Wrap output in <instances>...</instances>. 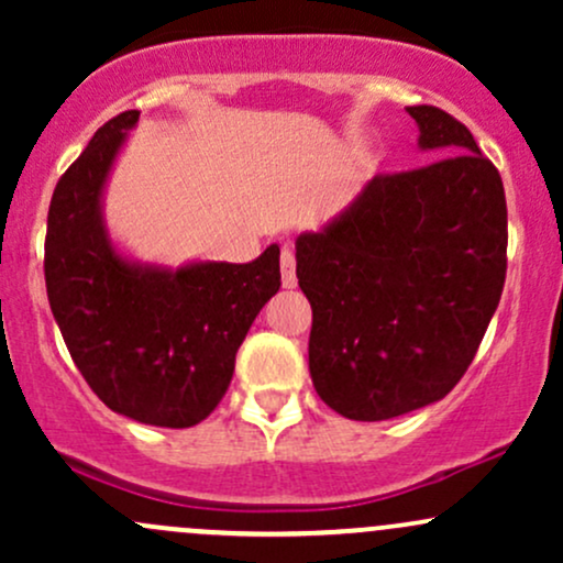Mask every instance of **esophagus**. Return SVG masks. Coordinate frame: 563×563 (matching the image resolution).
Masks as SVG:
<instances>
[{"label":"esophagus","instance_id":"1","mask_svg":"<svg viewBox=\"0 0 563 563\" xmlns=\"http://www.w3.org/2000/svg\"><path fill=\"white\" fill-rule=\"evenodd\" d=\"M280 275H283V286L286 288L296 286V256L290 245H283L280 251Z\"/></svg>","mask_w":563,"mask_h":563}]
</instances>
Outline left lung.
I'll list each match as a JSON object with an SVG mask.
<instances>
[{"mask_svg": "<svg viewBox=\"0 0 563 563\" xmlns=\"http://www.w3.org/2000/svg\"><path fill=\"white\" fill-rule=\"evenodd\" d=\"M437 161L376 174L322 232L296 241L312 303L309 373L331 410L389 421L448 397L500 301L508 209L466 124L410 106Z\"/></svg>", "mask_w": 563, "mask_h": 563, "instance_id": "1", "label": "left lung"}]
</instances>
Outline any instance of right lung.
I'll return each instance as SVG.
<instances>
[{
  "mask_svg": "<svg viewBox=\"0 0 563 563\" xmlns=\"http://www.w3.org/2000/svg\"><path fill=\"white\" fill-rule=\"evenodd\" d=\"M140 111L106 121L57 179L44 238L47 299L70 357L111 410L187 429L228 391L260 309L280 288V249L249 264L137 267L108 241L100 196Z\"/></svg>",
  "mask_w": 563,
  "mask_h": 563,
  "instance_id": "obj_1",
  "label": "right lung"
}]
</instances>
